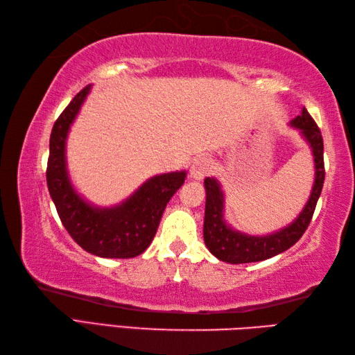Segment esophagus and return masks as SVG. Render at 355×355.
Listing matches in <instances>:
<instances>
[{
	"instance_id": "1",
	"label": "esophagus",
	"mask_w": 355,
	"mask_h": 355,
	"mask_svg": "<svg viewBox=\"0 0 355 355\" xmlns=\"http://www.w3.org/2000/svg\"><path fill=\"white\" fill-rule=\"evenodd\" d=\"M212 171V160L209 157H197L191 166V177L193 180H202Z\"/></svg>"
}]
</instances>
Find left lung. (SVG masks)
Instances as JSON below:
<instances>
[{
    "label": "left lung",
    "instance_id": "left-lung-1",
    "mask_svg": "<svg viewBox=\"0 0 355 355\" xmlns=\"http://www.w3.org/2000/svg\"><path fill=\"white\" fill-rule=\"evenodd\" d=\"M291 126L297 128L304 139L311 146L314 157V184L302 212L290 225L266 236H252L243 232L233 230L224 221V193L215 178H206V212H205V243L209 252L220 261L229 263H247L266 261L268 258L288 250L304 235L311 223L315 205L320 197L325 182V164H323V139L319 126L315 125L310 112L302 108L300 116L293 119Z\"/></svg>",
    "mask_w": 355,
    "mask_h": 355
}]
</instances>
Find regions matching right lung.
<instances>
[{"label": "right lung", "instance_id": "right-lung-1", "mask_svg": "<svg viewBox=\"0 0 355 355\" xmlns=\"http://www.w3.org/2000/svg\"><path fill=\"white\" fill-rule=\"evenodd\" d=\"M92 85L79 92L53 125L47 162V186L58 215L70 236L101 258H134L146 250L157 233L164 207L184 183L186 172L149 178L130 198L114 207H96L74 191L65 162L70 125Z\"/></svg>", "mask_w": 355, "mask_h": 355}]
</instances>
